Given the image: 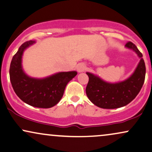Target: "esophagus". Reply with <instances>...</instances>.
I'll use <instances>...</instances> for the list:
<instances>
[{
	"mask_svg": "<svg viewBox=\"0 0 152 152\" xmlns=\"http://www.w3.org/2000/svg\"><path fill=\"white\" fill-rule=\"evenodd\" d=\"M86 69V66L84 64H80L77 66V70L78 72H84Z\"/></svg>",
	"mask_w": 152,
	"mask_h": 152,
	"instance_id": "34e87169",
	"label": "esophagus"
}]
</instances>
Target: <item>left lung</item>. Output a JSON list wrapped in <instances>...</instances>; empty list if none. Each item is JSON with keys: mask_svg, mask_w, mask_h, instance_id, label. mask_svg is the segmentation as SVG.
Returning <instances> with one entry per match:
<instances>
[{"mask_svg": "<svg viewBox=\"0 0 152 152\" xmlns=\"http://www.w3.org/2000/svg\"><path fill=\"white\" fill-rule=\"evenodd\" d=\"M126 47L134 50L140 58L137 68L130 78L117 83H109L98 76L87 72L89 77L86 92L88 99L94 104L102 109H116L124 107L135 98L145 79L146 67L142 54L132 42Z\"/></svg>", "mask_w": 152, "mask_h": 152, "instance_id": "obj_1", "label": "left lung"}]
</instances>
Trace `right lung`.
<instances>
[{
  "mask_svg": "<svg viewBox=\"0 0 152 152\" xmlns=\"http://www.w3.org/2000/svg\"><path fill=\"white\" fill-rule=\"evenodd\" d=\"M34 43L35 41L25 42L13 56L10 79L16 95L25 103L38 108H50L62 99L67 83L77 72H59L43 79L28 77L22 70V57L24 50Z\"/></svg>",
  "mask_w": 152,
  "mask_h": 152,
  "instance_id": "1",
  "label": "right lung"
}]
</instances>
